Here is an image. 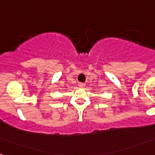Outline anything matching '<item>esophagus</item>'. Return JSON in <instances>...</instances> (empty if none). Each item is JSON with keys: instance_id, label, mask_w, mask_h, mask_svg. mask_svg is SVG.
Instances as JSON below:
<instances>
[{"instance_id": "esophagus-1", "label": "esophagus", "mask_w": 155, "mask_h": 155, "mask_svg": "<svg viewBox=\"0 0 155 155\" xmlns=\"http://www.w3.org/2000/svg\"><path fill=\"white\" fill-rule=\"evenodd\" d=\"M79 87H81V88L84 87H85V84H84V83H80V84H79Z\"/></svg>"}]
</instances>
